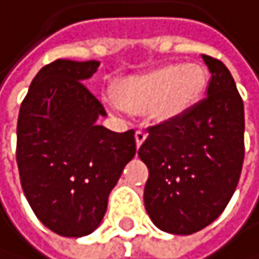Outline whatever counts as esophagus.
Instances as JSON below:
<instances>
[{"mask_svg": "<svg viewBox=\"0 0 259 259\" xmlns=\"http://www.w3.org/2000/svg\"><path fill=\"white\" fill-rule=\"evenodd\" d=\"M146 137H148V132H146V131H143V128H138V131L135 132L137 146H141V145H143V141L146 140Z\"/></svg>", "mask_w": 259, "mask_h": 259, "instance_id": "obj_1", "label": "esophagus"}]
</instances>
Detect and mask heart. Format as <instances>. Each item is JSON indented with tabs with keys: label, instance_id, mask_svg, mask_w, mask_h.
<instances>
[{
	"label": "heart",
	"instance_id": "obj_1",
	"mask_svg": "<svg viewBox=\"0 0 259 259\" xmlns=\"http://www.w3.org/2000/svg\"><path fill=\"white\" fill-rule=\"evenodd\" d=\"M204 77L195 64H166L145 75L128 78L119 99L110 94L113 108L124 111H148L157 118L168 119L189 110L203 91Z\"/></svg>",
	"mask_w": 259,
	"mask_h": 259
}]
</instances>
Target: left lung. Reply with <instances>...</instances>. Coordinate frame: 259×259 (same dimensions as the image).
I'll return each instance as SVG.
<instances>
[{
	"label": "left lung",
	"instance_id": "obj_1",
	"mask_svg": "<svg viewBox=\"0 0 259 259\" xmlns=\"http://www.w3.org/2000/svg\"><path fill=\"white\" fill-rule=\"evenodd\" d=\"M212 73L207 96L175 118L148 127L138 149L149 178L145 207L155 227L192 234L212 223L237 187L244 162V102L222 61L203 55Z\"/></svg>",
	"mask_w": 259,
	"mask_h": 259
}]
</instances>
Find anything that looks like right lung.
<instances>
[{"mask_svg":"<svg viewBox=\"0 0 259 259\" xmlns=\"http://www.w3.org/2000/svg\"><path fill=\"white\" fill-rule=\"evenodd\" d=\"M99 61L56 59L31 81L18 113L17 165L36 217L59 236L81 237L102 222L108 195L137 152L134 128L111 132L83 84Z\"/></svg>","mask_w":259,"mask_h":259,"instance_id":"add662e5","label":"right lung"}]
</instances>
